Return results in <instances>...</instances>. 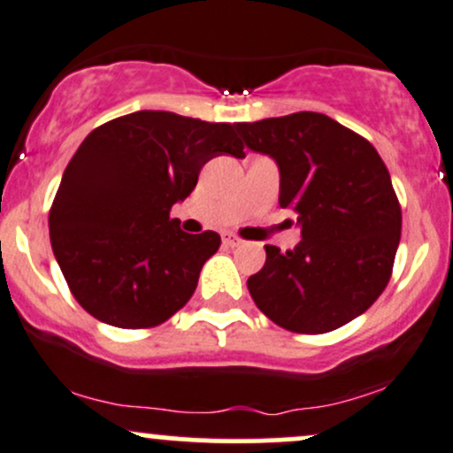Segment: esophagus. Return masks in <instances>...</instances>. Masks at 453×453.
Segmentation results:
<instances>
[{
  "mask_svg": "<svg viewBox=\"0 0 453 453\" xmlns=\"http://www.w3.org/2000/svg\"><path fill=\"white\" fill-rule=\"evenodd\" d=\"M223 244H226V247H241L242 244V241L238 236H232V234H223Z\"/></svg>",
  "mask_w": 453,
  "mask_h": 453,
  "instance_id": "1",
  "label": "esophagus"
}]
</instances>
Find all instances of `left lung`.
Masks as SVG:
<instances>
[{
    "instance_id": "1",
    "label": "left lung",
    "mask_w": 453,
    "mask_h": 453,
    "mask_svg": "<svg viewBox=\"0 0 453 453\" xmlns=\"http://www.w3.org/2000/svg\"><path fill=\"white\" fill-rule=\"evenodd\" d=\"M249 149L280 170V209L298 215L303 241L249 277L253 303L298 334L349 324L389 283L403 212L377 149L321 112L236 123Z\"/></svg>"
}]
</instances>
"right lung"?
Returning <instances> with one entry per match:
<instances>
[{"instance_id": "obj_1", "label": "right lung", "mask_w": 453, "mask_h": 453, "mask_svg": "<svg viewBox=\"0 0 453 453\" xmlns=\"http://www.w3.org/2000/svg\"><path fill=\"white\" fill-rule=\"evenodd\" d=\"M242 149L230 123L164 111L93 129L49 212L53 253L76 303L126 330L159 326L183 309L221 236L185 234L170 211L194 191L206 161L244 157Z\"/></svg>"}]
</instances>
